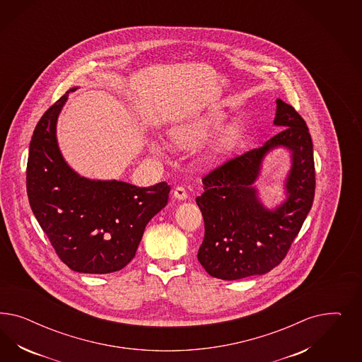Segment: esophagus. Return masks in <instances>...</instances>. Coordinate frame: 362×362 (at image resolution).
Listing matches in <instances>:
<instances>
[{
	"instance_id": "obj_1",
	"label": "esophagus",
	"mask_w": 362,
	"mask_h": 362,
	"mask_svg": "<svg viewBox=\"0 0 362 362\" xmlns=\"http://www.w3.org/2000/svg\"><path fill=\"white\" fill-rule=\"evenodd\" d=\"M174 197H175L177 200H186L187 197H188L186 187L176 186L175 189H174Z\"/></svg>"
}]
</instances>
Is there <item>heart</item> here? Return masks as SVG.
Here are the masks:
<instances>
[{
    "instance_id": "b5f03b06",
    "label": "heart",
    "mask_w": 362,
    "mask_h": 362,
    "mask_svg": "<svg viewBox=\"0 0 362 362\" xmlns=\"http://www.w3.org/2000/svg\"><path fill=\"white\" fill-rule=\"evenodd\" d=\"M219 118H216V117H207L203 119H197V121L191 122L185 127H182L180 130H177L174 134V136L177 142H194L197 139L203 138L211 129L216 127L219 124Z\"/></svg>"
}]
</instances>
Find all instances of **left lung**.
<instances>
[{
    "mask_svg": "<svg viewBox=\"0 0 362 362\" xmlns=\"http://www.w3.org/2000/svg\"><path fill=\"white\" fill-rule=\"evenodd\" d=\"M276 103L274 124L284 129L262 147L227 159L202 179L203 194L197 203L204 220V239L197 260L216 279L238 280L274 269L284 260L312 209L316 171L309 129L291 105L281 99ZM277 145L293 151L290 195L283 206L268 211L258 203L252 185L263 155Z\"/></svg>",
    "mask_w": 362,
    "mask_h": 362,
    "instance_id": "1",
    "label": "left lung"
}]
</instances>
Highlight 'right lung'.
I'll return each instance as SVG.
<instances>
[{
    "instance_id": "right-lung-1",
    "label": "right lung",
    "mask_w": 362,
    "mask_h": 362,
    "mask_svg": "<svg viewBox=\"0 0 362 362\" xmlns=\"http://www.w3.org/2000/svg\"><path fill=\"white\" fill-rule=\"evenodd\" d=\"M67 94L45 111L34 129L26 192L34 216L70 269L111 274L134 259L146 224L168 202L170 186L162 182L142 188L77 175L66 165L55 139V123Z\"/></svg>"
}]
</instances>
